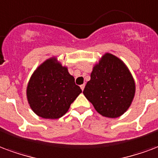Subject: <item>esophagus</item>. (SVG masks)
Here are the masks:
<instances>
[{
	"label": "esophagus",
	"mask_w": 158,
	"mask_h": 158,
	"mask_svg": "<svg viewBox=\"0 0 158 158\" xmlns=\"http://www.w3.org/2000/svg\"><path fill=\"white\" fill-rule=\"evenodd\" d=\"M85 84H84V85H80V88H81V89H82V90H84V89H85Z\"/></svg>",
	"instance_id": "obj_1"
}]
</instances>
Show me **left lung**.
<instances>
[{
    "instance_id": "1",
    "label": "left lung",
    "mask_w": 158,
    "mask_h": 158,
    "mask_svg": "<svg viewBox=\"0 0 158 158\" xmlns=\"http://www.w3.org/2000/svg\"><path fill=\"white\" fill-rule=\"evenodd\" d=\"M135 91V81L125 64L106 53L95 64L83 93L100 115L116 118L128 110Z\"/></svg>"
}]
</instances>
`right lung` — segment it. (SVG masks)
Returning <instances> with one entry per match:
<instances>
[{
	"mask_svg": "<svg viewBox=\"0 0 158 158\" xmlns=\"http://www.w3.org/2000/svg\"><path fill=\"white\" fill-rule=\"evenodd\" d=\"M82 92L68 69L55 58L48 59L32 73L27 88L29 105L44 119H58Z\"/></svg>",
	"mask_w": 158,
	"mask_h": 158,
	"instance_id": "right-lung-1",
	"label": "right lung"
}]
</instances>
